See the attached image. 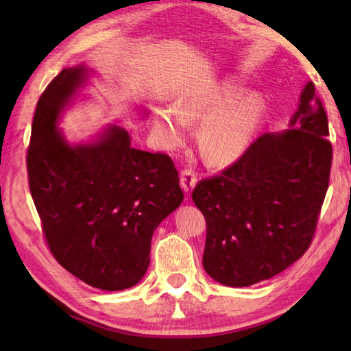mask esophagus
I'll use <instances>...</instances> for the list:
<instances>
[{
  "mask_svg": "<svg viewBox=\"0 0 351 351\" xmlns=\"http://www.w3.org/2000/svg\"><path fill=\"white\" fill-rule=\"evenodd\" d=\"M195 186H197V175H195V171L192 170H182L181 171V187L184 192H190Z\"/></svg>",
  "mask_w": 351,
  "mask_h": 351,
  "instance_id": "34e87169",
  "label": "esophagus"
}]
</instances>
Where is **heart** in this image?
<instances>
[{
    "label": "heart",
    "mask_w": 351,
    "mask_h": 351,
    "mask_svg": "<svg viewBox=\"0 0 351 351\" xmlns=\"http://www.w3.org/2000/svg\"><path fill=\"white\" fill-rule=\"evenodd\" d=\"M261 116L260 96L241 94L239 83L223 79L184 94L175 110L159 106L154 110V123L169 145H178L186 138L187 123L203 121L197 134L201 158L213 167H223L251 144Z\"/></svg>",
    "instance_id": "b5f03b06"
}]
</instances>
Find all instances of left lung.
<instances>
[{"mask_svg": "<svg viewBox=\"0 0 351 351\" xmlns=\"http://www.w3.org/2000/svg\"><path fill=\"white\" fill-rule=\"evenodd\" d=\"M328 134L308 82L288 130L260 136L221 175L197 184L192 198L207 224L203 266L213 280L249 287L305 254L328 189Z\"/></svg>", "mask_w": 351, "mask_h": 351, "instance_id": "1", "label": "left lung"}]
</instances>
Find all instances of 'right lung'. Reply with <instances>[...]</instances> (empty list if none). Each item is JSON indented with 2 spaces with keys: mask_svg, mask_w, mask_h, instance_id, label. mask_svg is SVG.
Segmentation results:
<instances>
[{
  "mask_svg": "<svg viewBox=\"0 0 351 351\" xmlns=\"http://www.w3.org/2000/svg\"><path fill=\"white\" fill-rule=\"evenodd\" d=\"M90 71L66 68L38 99L27 148L29 189L52 255L90 287H134L150 265L152 237L184 199L170 156L132 145L110 125L88 144L71 145L60 114Z\"/></svg>",
  "mask_w": 351,
  "mask_h": 351,
  "instance_id": "obj_1",
  "label": "right lung"
}]
</instances>
